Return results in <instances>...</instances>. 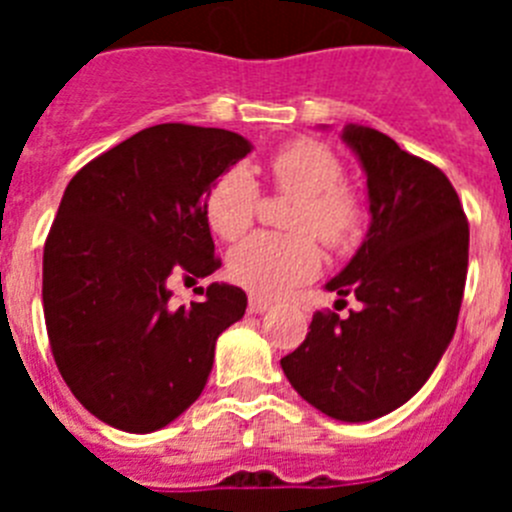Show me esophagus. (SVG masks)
I'll use <instances>...</instances> for the list:
<instances>
[{
    "label": "esophagus",
    "mask_w": 512,
    "mask_h": 512,
    "mask_svg": "<svg viewBox=\"0 0 512 512\" xmlns=\"http://www.w3.org/2000/svg\"><path fill=\"white\" fill-rule=\"evenodd\" d=\"M269 307H271V302L264 300V297H259V295L248 297V310H251L253 315H261V312H266Z\"/></svg>",
    "instance_id": "34e87169"
}]
</instances>
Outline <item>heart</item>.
Here are the masks:
<instances>
[{"label":"heart","mask_w":512,"mask_h":512,"mask_svg":"<svg viewBox=\"0 0 512 512\" xmlns=\"http://www.w3.org/2000/svg\"><path fill=\"white\" fill-rule=\"evenodd\" d=\"M269 174L279 192L297 200L287 217V228L297 233L253 235L228 259L233 282L259 297L282 295L320 269V248L312 235L325 246L341 248L354 241L361 228V205L341 184V161L315 140H297L271 153ZM259 197V184L243 166L225 169L205 197L212 233L223 241L243 238L253 225Z\"/></svg>","instance_id":"obj_1"}]
</instances>
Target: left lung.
<instances>
[{"label": "left lung", "instance_id": "8db88e82", "mask_svg": "<svg viewBox=\"0 0 512 512\" xmlns=\"http://www.w3.org/2000/svg\"><path fill=\"white\" fill-rule=\"evenodd\" d=\"M343 140L366 171L372 225L325 289L356 297L361 307L348 318L315 312L305 341L284 356L282 369L312 408L364 423L405 405L454 338L469 223L438 166L364 125H346Z\"/></svg>", "mask_w": 512, "mask_h": 512}]
</instances>
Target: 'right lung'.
<instances>
[{"mask_svg":"<svg viewBox=\"0 0 512 512\" xmlns=\"http://www.w3.org/2000/svg\"><path fill=\"white\" fill-rule=\"evenodd\" d=\"M246 153L238 133L164 122L89 161L63 192L43 251L45 328L63 382L102 423L158 431L205 390L217 336L248 297L210 284L202 302L174 305L166 282L220 266L205 197Z\"/></svg>","mask_w":512,"mask_h":512,"instance_id":"add662e5","label":"right lung"}]
</instances>
